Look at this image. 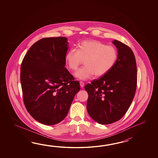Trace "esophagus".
<instances>
[{
	"label": "esophagus",
	"mask_w": 158,
	"mask_h": 158,
	"mask_svg": "<svg viewBox=\"0 0 158 158\" xmlns=\"http://www.w3.org/2000/svg\"><path fill=\"white\" fill-rule=\"evenodd\" d=\"M80 86L81 87H84V85H85L84 82H82V81H80Z\"/></svg>",
	"instance_id": "34e87169"
}]
</instances>
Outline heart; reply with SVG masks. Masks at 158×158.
Returning a JSON list of instances; mask_svg holds the SVG:
<instances>
[{
  "label": "heart",
  "instance_id": "1",
  "mask_svg": "<svg viewBox=\"0 0 158 158\" xmlns=\"http://www.w3.org/2000/svg\"><path fill=\"white\" fill-rule=\"evenodd\" d=\"M116 48L97 40H86L78 44L77 50L68 51L65 60L71 71H76L82 64L85 67L74 74L76 77L85 80L93 77H101L114 67L118 59Z\"/></svg>",
  "mask_w": 158,
  "mask_h": 158
}]
</instances>
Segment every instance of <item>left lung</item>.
Returning <instances> with one entry per match:
<instances>
[{"label": "left lung", "instance_id": "1", "mask_svg": "<svg viewBox=\"0 0 158 158\" xmlns=\"http://www.w3.org/2000/svg\"><path fill=\"white\" fill-rule=\"evenodd\" d=\"M118 59L102 77L85 86L88 93L87 110L94 121L110 124L120 120L130 107L137 84V65L130 47L118 40Z\"/></svg>", "mask_w": 158, "mask_h": 158}]
</instances>
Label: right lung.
Returning a JSON list of instances; mask_svg holds the SVG:
<instances>
[{
	"mask_svg": "<svg viewBox=\"0 0 158 158\" xmlns=\"http://www.w3.org/2000/svg\"><path fill=\"white\" fill-rule=\"evenodd\" d=\"M65 37L44 38L25 54L21 65L23 101L27 112L42 124H56L67 115L80 83L65 67Z\"/></svg>",
	"mask_w": 158,
	"mask_h": 158,
	"instance_id": "1",
	"label": "right lung"
}]
</instances>
